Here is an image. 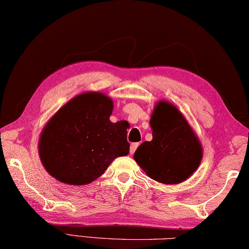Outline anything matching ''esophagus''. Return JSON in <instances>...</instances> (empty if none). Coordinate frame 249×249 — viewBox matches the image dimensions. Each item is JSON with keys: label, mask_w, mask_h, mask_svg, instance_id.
Here are the masks:
<instances>
[{"label": "esophagus", "mask_w": 249, "mask_h": 249, "mask_svg": "<svg viewBox=\"0 0 249 249\" xmlns=\"http://www.w3.org/2000/svg\"><path fill=\"white\" fill-rule=\"evenodd\" d=\"M139 143H132L131 144V146H130V154L132 155L134 152H135V149L138 148V146H139Z\"/></svg>", "instance_id": "esophagus-1"}]
</instances>
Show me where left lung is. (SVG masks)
Here are the masks:
<instances>
[{"instance_id": "left-lung-1", "label": "left lung", "mask_w": 249, "mask_h": 249, "mask_svg": "<svg viewBox=\"0 0 249 249\" xmlns=\"http://www.w3.org/2000/svg\"><path fill=\"white\" fill-rule=\"evenodd\" d=\"M149 124L153 140L145 141L133 158L142 170L162 184H179L193 175L203 159V146L179 108L168 101L154 107Z\"/></svg>"}]
</instances>
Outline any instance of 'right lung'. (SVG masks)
<instances>
[{
    "label": "right lung",
    "mask_w": 249,
    "mask_h": 249,
    "mask_svg": "<svg viewBox=\"0 0 249 249\" xmlns=\"http://www.w3.org/2000/svg\"><path fill=\"white\" fill-rule=\"evenodd\" d=\"M112 100L102 92L76 95L51 117L37 151L51 177L69 185H86L117 157L129 154L128 121L111 123Z\"/></svg>",
    "instance_id": "obj_1"
}]
</instances>
